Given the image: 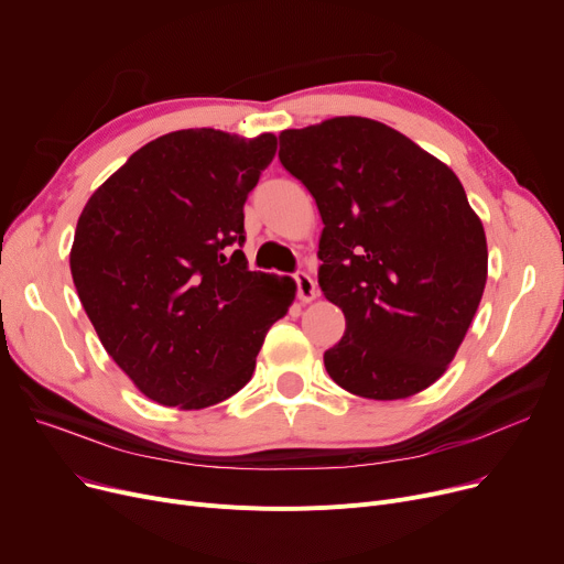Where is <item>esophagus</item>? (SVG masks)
I'll return each mask as SVG.
<instances>
[{"instance_id":"34e87169","label":"esophagus","mask_w":564,"mask_h":564,"mask_svg":"<svg viewBox=\"0 0 564 564\" xmlns=\"http://www.w3.org/2000/svg\"><path fill=\"white\" fill-rule=\"evenodd\" d=\"M292 279H294V283H297V297H300L302 302H313L317 292H315V281L311 279V274H306V272H294Z\"/></svg>"}]
</instances>
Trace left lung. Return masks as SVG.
I'll return each mask as SVG.
<instances>
[{
    "label": "left lung",
    "mask_w": 564,
    "mask_h": 564,
    "mask_svg": "<svg viewBox=\"0 0 564 564\" xmlns=\"http://www.w3.org/2000/svg\"><path fill=\"white\" fill-rule=\"evenodd\" d=\"M322 217L317 283L345 313L329 377L370 400L427 389L455 359L487 283V240L459 177L361 116L279 137Z\"/></svg>",
    "instance_id": "8db88e82"
}]
</instances>
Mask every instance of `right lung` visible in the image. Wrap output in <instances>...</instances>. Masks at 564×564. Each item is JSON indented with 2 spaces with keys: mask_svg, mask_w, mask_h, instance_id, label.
I'll list each match as a JSON object with an SVG mask.
<instances>
[{
  "mask_svg": "<svg viewBox=\"0 0 564 564\" xmlns=\"http://www.w3.org/2000/svg\"><path fill=\"white\" fill-rule=\"evenodd\" d=\"M276 137L177 130L143 148L91 196L70 272L109 357L164 406L203 409L240 391L290 276L251 272L245 203Z\"/></svg>",
  "mask_w": 564,
  "mask_h": 564,
  "instance_id": "add662e5",
  "label": "right lung"
}]
</instances>
